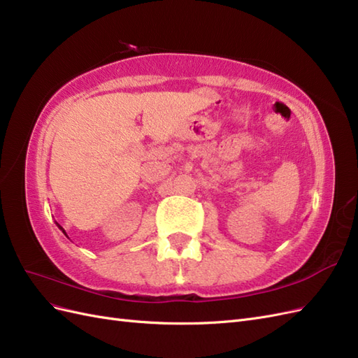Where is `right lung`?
Wrapping results in <instances>:
<instances>
[{
  "label": "right lung",
  "instance_id": "1",
  "mask_svg": "<svg viewBox=\"0 0 358 358\" xmlns=\"http://www.w3.org/2000/svg\"><path fill=\"white\" fill-rule=\"evenodd\" d=\"M57 225H58V229H59V230H61V231H62V233H64V234H66V236H67V233H66V230H64V229H62V227H61V225H59V224H58V222H57ZM67 237H69V236H67Z\"/></svg>",
  "mask_w": 358,
  "mask_h": 358
}]
</instances>
